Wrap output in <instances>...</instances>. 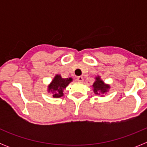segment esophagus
Returning <instances> with one entry per match:
<instances>
[{
  "label": "esophagus",
  "mask_w": 147,
  "mask_h": 147,
  "mask_svg": "<svg viewBox=\"0 0 147 147\" xmlns=\"http://www.w3.org/2000/svg\"><path fill=\"white\" fill-rule=\"evenodd\" d=\"M77 81L80 82H82L84 81V79H83L82 76H78L77 77Z\"/></svg>",
  "instance_id": "34e87169"
}]
</instances>
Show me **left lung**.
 Masks as SVG:
<instances>
[{
  "label": "left lung",
  "instance_id": "8db88e82",
  "mask_svg": "<svg viewBox=\"0 0 147 147\" xmlns=\"http://www.w3.org/2000/svg\"><path fill=\"white\" fill-rule=\"evenodd\" d=\"M110 89V85L105 83L101 79V76H97L95 77V82L93 84V91L96 95H101V96H105L104 95L107 93Z\"/></svg>",
  "mask_w": 147,
  "mask_h": 147
}]
</instances>
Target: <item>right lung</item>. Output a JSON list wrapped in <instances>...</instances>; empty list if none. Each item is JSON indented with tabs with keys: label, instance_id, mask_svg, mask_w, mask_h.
<instances>
[{
	"label": "right lung",
	"instance_id": "right-lung-1",
	"mask_svg": "<svg viewBox=\"0 0 147 147\" xmlns=\"http://www.w3.org/2000/svg\"><path fill=\"white\" fill-rule=\"evenodd\" d=\"M73 81L71 77L62 78L60 74H56L48 85L47 91L52 94L54 98H60L64 96V90L66 87Z\"/></svg>",
	"mask_w": 147,
	"mask_h": 147
}]
</instances>
